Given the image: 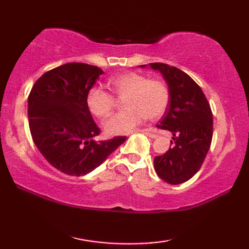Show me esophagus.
Instances as JSON below:
<instances>
[{"mask_svg":"<svg viewBox=\"0 0 249 249\" xmlns=\"http://www.w3.org/2000/svg\"><path fill=\"white\" fill-rule=\"evenodd\" d=\"M142 132L144 133V134H146L147 136L150 137V138H157V137H158V135H157V134H155V133H151L150 130H148V129H144V130H142Z\"/></svg>","mask_w":249,"mask_h":249,"instance_id":"esophagus-1","label":"esophagus"}]
</instances>
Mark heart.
I'll use <instances>...</instances> for the list:
<instances>
[{"label":"heart","mask_w":249,"mask_h":249,"mask_svg":"<svg viewBox=\"0 0 249 249\" xmlns=\"http://www.w3.org/2000/svg\"><path fill=\"white\" fill-rule=\"evenodd\" d=\"M107 87L113 94L124 98L125 111L109 117L103 125L107 135L127 134L145 119H159L169 104L170 93L165 83L157 79L147 80L137 72H125L112 77ZM115 101L100 88H91L87 94V107L99 119L111 114Z\"/></svg>","instance_id":"obj_1"}]
</instances>
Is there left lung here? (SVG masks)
Returning a JSON list of instances; mask_svg holds the SVG:
<instances>
[{"label": "left lung", "instance_id": "8db88e82", "mask_svg": "<svg viewBox=\"0 0 249 249\" xmlns=\"http://www.w3.org/2000/svg\"><path fill=\"white\" fill-rule=\"evenodd\" d=\"M146 68L147 65L140 66ZM159 71L169 89V104L159 128L174 135L169 148L154 159L155 170L160 179L170 184H180L191 179L206 157L213 136V115L203 91L190 75L166 64H149Z\"/></svg>", "mask_w": 249, "mask_h": 249}]
</instances>
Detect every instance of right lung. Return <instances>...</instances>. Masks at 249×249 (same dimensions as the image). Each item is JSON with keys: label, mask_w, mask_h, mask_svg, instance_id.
Segmentation results:
<instances>
[{"label": "right lung", "mask_w": 249, "mask_h": 249, "mask_svg": "<svg viewBox=\"0 0 249 249\" xmlns=\"http://www.w3.org/2000/svg\"><path fill=\"white\" fill-rule=\"evenodd\" d=\"M103 70L71 62L44 73L28 96V123L40 154L56 169L86 176L104 162L126 137L95 142L100 128L87 107V94Z\"/></svg>", "instance_id": "right-lung-1"}]
</instances>
